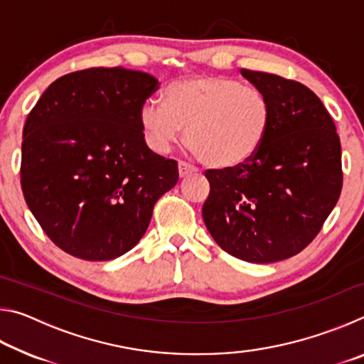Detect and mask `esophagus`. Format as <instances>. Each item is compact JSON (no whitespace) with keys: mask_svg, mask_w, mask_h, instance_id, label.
Here are the masks:
<instances>
[{"mask_svg":"<svg viewBox=\"0 0 364 364\" xmlns=\"http://www.w3.org/2000/svg\"><path fill=\"white\" fill-rule=\"evenodd\" d=\"M197 168L193 167V165H189L186 162H180L178 164V173H180V178H184V176H189L196 173Z\"/></svg>","mask_w":364,"mask_h":364,"instance_id":"esophagus-1","label":"esophagus"}]
</instances>
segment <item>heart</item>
Instances as JSON below:
<instances>
[{"mask_svg": "<svg viewBox=\"0 0 364 364\" xmlns=\"http://www.w3.org/2000/svg\"><path fill=\"white\" fill-rule=\"evenodd\" d=\"M146 143L167 152L186 130V144L212 168L242 167L268 138L273 109L267 96L225 75H196L170 85L164 104L139 110Z\"/></svg>", "mask_w": 364, "mask_h": 364, "instance_id": "heart-1", "label": "heart"}]
</instances>
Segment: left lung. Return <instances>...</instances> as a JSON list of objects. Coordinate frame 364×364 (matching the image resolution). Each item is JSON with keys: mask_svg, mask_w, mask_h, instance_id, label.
<instances>
[{"mask_svg": "<svg viewBox=\"0 0 364 364\" xmlns=\"http://www.w3.org/2000/svg\"><path fill=\"white\" fill-rule=\"evenodd\" d=\"M268 97L273 123L257 156L242 167L207 170L202 207L208 232L239 260L273 263L304 250L342 191V151L332 117L305 85L241 69Z\"/></svg>", "mask_w": 364, "mask_h": 364, "instance_id": "obj_1", "label": "left lung"}]
</instances>
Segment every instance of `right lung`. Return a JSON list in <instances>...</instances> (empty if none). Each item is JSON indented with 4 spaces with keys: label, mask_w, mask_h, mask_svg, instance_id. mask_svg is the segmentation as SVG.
I'll return each mask as SVG.
<instances>
[{
    "label": "right lung",
    "mask_w": 364,
    "mask_h": 364,
    "mask_svg": "<svg viewBox=\"0 0 364 364\" xmlns=\"http://www.w3.org/2000/svg\"><path fill=\"white\" fill-rule=\"evenodd\" d=\"M159 88L146 72L93 67L48 86L23 127L21 184L48 237L67 254H127L152 208L178 183V164L152 152L139 110Z\"/></svg>",
    "instance_id": "obj_1"
}]
</instances>
